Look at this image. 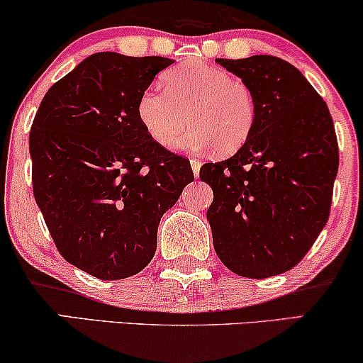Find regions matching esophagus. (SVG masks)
<instances>
[{
  "label": "esophagus",
  "instance_id": "34e87169",
  "mask_svg": "<svg viewBox=\"0 0 363 363\" xmlns=\"http://www.w3.org/2000/svg\"><path fill=\"white\" fill-rule=\"evenodd\" d=\"M190 164H191L193 175H195V177H199V175H200V168H201V162H200V160H196V158H191V160H190Z\"/></svg>",
  "mask_w": 363,
  "mask_h": 363
}]
</instances>
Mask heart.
<instances>
[{"label":"heart","mask_w":363,"mask_h":363,"mask_svg":"<svg viewBox=\"0 0 363 363\" xmlns=\"http://www.w3.org/2000/svg\"><path fill=\"white\" fill-rule=\"evenodd\" d=\"M164 88L141 93L136 115L155 143L168 148L186 128L180 141L188 150L215 148L218 155H233L250 140L258 121L255 89L227 69L188 61L163 74Z\"/></svg>","instance_id":"b5f03b06"}]
</instances>
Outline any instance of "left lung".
I'll return each instance as SVG.
<instances>
[{"label":"left lung","instance_id":"obj_1","mask_svg":"<svg viewBox=\"0 0 363 363\" xmlns=\"http://www.w3.org/2000/svg\"><path fill=\"white\" fill-rule=\"evenodd\" d=\"M255 89L258 121L233 157L205 163L216 255L247 279L280 275L307 255L330 215L338 143L327 103L285 60L218 58Z\"/></svg>","mask_w":363,"mask_h":363}]
</instances>
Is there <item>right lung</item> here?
<instances>
[{
  "mask_svg": "<svg viewBox=\"0 0 363 363\" xmlns=\"http://www.w3.org/2000/svg\"><path fill=\"white\" fill-rule=\"evenodd\" d=\"M173 60L95 53L51 86L30 131L33 195L65 260L100 280L136 275L190 160L150 138L136 105Z\"/></svg>",
  "mask_w": 363,
  "mask_h": 363,
  "instance_id": "right-lung-1",
  "label": "right lung"
}]
</instances>
